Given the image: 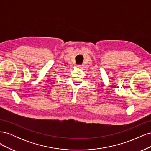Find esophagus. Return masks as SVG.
<instances>
[{
  "label": "esophagus",
  "mask_w": 151,
  "mask_h": 151,
  "mask_svg": "<svg viewBox=\"0 0 151 151\" xmlns=\"http://www.w3.org/2000/svg\"><path fill=\"white\" fill-rule=\"evenodd\" d=\"M78 67H79V68H83V65H79Z\"/></svg>",
  "instance_id": "34e87169"
}]
</instances>
